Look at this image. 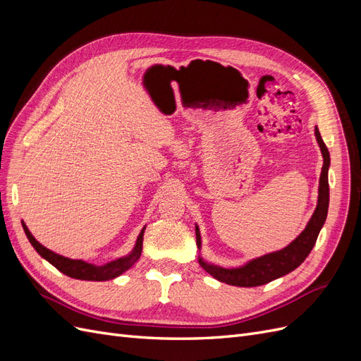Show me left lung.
Wrapping results in <instances>:
<instances>
[{
    "mask_svg": "<svg viewBox=\"0 0 361 361\" xmlns=\"http://www.w3.org/2000/svg\"><path fill=\"white\" fill-rule=\"evenodd\" d=\"M316 141L321 147L324 166L319 178V195H318V204L310 218V221L305 226L304 231L300 233L298 238L283 250L274 251L265 256H260L247 262L244 267L239 268H221L212 264H207L199 256L200 267L209 272V274L216 279L218 281L227 283L232 286H241V288H253L262 286L267 283L276 280L289 274L290 271L298 268L305 257L309 256L312 248L314 247L316 239L321 232V228L326 220V214H329V202H330V188H329V167H330V152L326 149L324 140L319 134L318 128H314ZM195 238H197V247L202 248V238L199 227L195 226Z\"/></svg>",
    "mask_w": 361,
    "mask_h": 361,
    "instance_id": "8db88e82",
    "label": "left lung"
}]
</instances>
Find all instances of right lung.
<instances>
[{
  "label": "right lung",
  "mask_w": 361,
  "mask_h": 361,
  "mask_svg": "<svg viewBox=\"0 0 361 361\" xmlns=\"http://www.w3.org/2000/svg\"><path fill=\"white\" fill-rule=\"evenodd\" d=\"M23 227H24V232L28 238V241L31 243V245L35 247L37 253L43 259H47L51 265H54L60 272H63V274H66L72 279L90 280V281L113 280V279L118 277L120 274H123L126 269L133 267L135 262L140 259L141 251H143V235H145V228H146V227H143V231L140 232V235L137 238L135 247L128 256L120 257L117 260H113V262H110V264L97 267V265H93V264H87V262H84V260L69 259V257H64V256L54 253V251L48 250L47 247H43L39 241H36V238L31 235V232L28 231V227L25 226L24 221H23Z\"/></svg>",
  "instance_id": "obj_1"
}]
</instances>
